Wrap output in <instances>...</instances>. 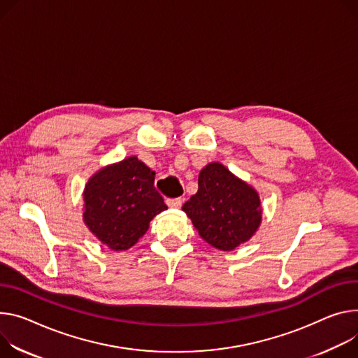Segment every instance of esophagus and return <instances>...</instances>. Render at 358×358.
<instances>
[{
  "mask_svg": "<svg viewBox=\"0 0 358 358\" xmlns=\"http://www.w3.org/2000/svg\"><path fill=\"white\" fill-rule=\"evenodd\" d=\"M166 203L170 208H180L182 204V200L181 199H169Z\"/></svg>",
  "mask_w": 358,
  "mask_h": 358,
  "instance_id": "34e87169",
  "label": "esophagus"
}]
</instances>
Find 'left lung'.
Listing matches in <instances>:
<instances>
[{
    "instance_id": "left-lung-1",
    "label": "left lung",
    "mask_w": 358,
    "mask_h": 358,
    "mask_svg": "<svg viewBox=\"0 0 358 358\" xmlns=\"http://www.w3.org/2000/svg\"><path fill=\"white\" fill-rule=\"evenodd\" d=\"M200 237L221 251L248 241L262 224L258 192L220 162L199 176V191L182 206Z\"/></svg>"
}]
</instances>
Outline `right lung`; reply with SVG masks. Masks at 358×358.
<instances>
[{
  "label": "right lung",
  "mask_w": 358,
  "mask_h": 358,
  "mask_svg": "<svg viewBox=\"0 0 358 358\" xmlns=\"http://www.w3.org/2000/svg\"><path fill=\"white\" fill-rule=\"evenodd\" d=\"M155 173L137 157H128L95 173L84 188V222L114 251L133 247L150 221L167 210L154 187Z\"/></svg>",
  "instance_id": "right-lung-1"
}]
</instances>
